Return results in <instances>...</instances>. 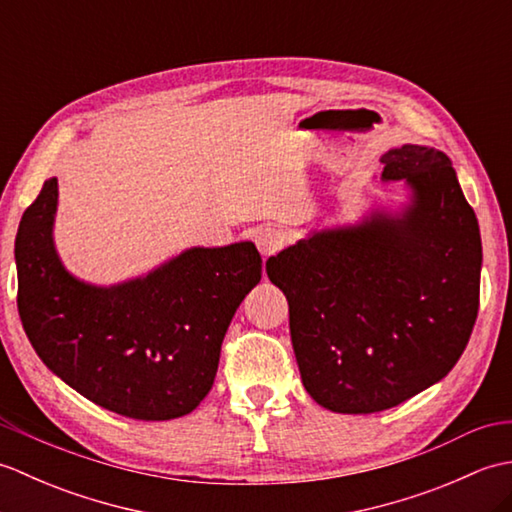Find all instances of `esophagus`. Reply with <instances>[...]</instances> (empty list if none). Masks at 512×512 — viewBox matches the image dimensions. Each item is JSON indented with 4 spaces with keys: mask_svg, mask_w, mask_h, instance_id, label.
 <instances>
[{
    "mask_svg": "<svg viewBox=\"0 0 512 512\" xmlns=\"http://www.w3.org/2000/svg\"><path fill=\"white\" fill-rule=\"evenodd\" d=\"M284 239H286L284 233H281L275 226H262L255 231V244L259 248V253H262L264 257L275 255L277 250L284 246Z\"/></svg>",
    "mask_w": 512,
    "mask_h": 512,
    "instance_id": "obj_1",
    "label": "esophagus"
}]
</instances>
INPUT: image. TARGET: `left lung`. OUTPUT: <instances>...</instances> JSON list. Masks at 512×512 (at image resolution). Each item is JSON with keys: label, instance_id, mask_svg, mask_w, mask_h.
Here are the masks:
<instances>
[{"label": "left lung", "instance_id": "obj_1", "mask_svg": "<svg viewBox=\"0 0 512 512\" xmlns=\"http://www.w3.org/2000/svg\"><path fill=\"white\" fill-rule=\"evenodd\" d=\"M398 211L312 231L266 262L284 292L303 387L336 413L396 407L447 376L480 308L482 237L447 154L385 151Z\"/></svg>", "mask_w": 512, "mask_h": 512}]
</instances>
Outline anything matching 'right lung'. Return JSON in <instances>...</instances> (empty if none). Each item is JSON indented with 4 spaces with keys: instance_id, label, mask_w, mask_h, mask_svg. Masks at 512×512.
<instances>
[{
    "instance_id": "right-lung-1",
    "label": "right lung",
    "mask_w": 512,
    "mask_h": 512,
    "mask_svg": "<svg viewBox=\"0 0 512 512\" xmlns=\"http://www.w3.org/2000/svg\"><path fill=\"white\" fill-rule=\"evenodd\" d=\"M57 178L19 222L17 308L52 374L103 409L136 420L187 416L209 394L224 334L262 279L253 242L193 246L112 286L63 266L54 246Z\"/></svg>"
}]
</instances>
